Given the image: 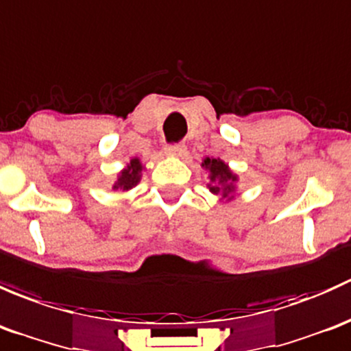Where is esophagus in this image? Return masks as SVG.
I'll return each instance as SVG.
<instances>
[{
	"mask_svg": "<svg viewBox=\"0 0 351 351\" xmlns=\"http://www.w3.org/2000/svg\"><path fill=\"white\" fill-rule=\"evenodd\" d=\"M186 145L184 143H176V145H169L167 149H165V154L171 155V157H184L186 155Z\"/></svg>",
	"mask_w": 351,
	"mask_h": 351,
	"instance_id": "34e87169",
	"label": "esophagus"
}]
</instances>
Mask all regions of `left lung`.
<instances>
[{"instance_id":"obj_1","label":"left lung","mask_w":351,"mask_h":351,"mask_svg":"<svg viewBox=\"0 0 351 351\" xmlns=\"http://www.w3.org/2000/svg\"><path fill=\"white\" fill-rule=\"evenodd\" d=\"M201 167L208 172L209 193L219 197V201H233L238 191V174H234L221 158L206 157L202 158Z\"/></svg>"}]
</instances>
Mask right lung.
<instances>
[{
	"label": "right lung",
	"mask_w": 351,
	"mask_h": 351,
	"mask_svg": "<svg viewBox=\"0 0 351 351\" xmlns=\"http://www.w3.org/2000/svg\"><path fill=\"white\" fill-rule=\"evenodd\" d=\"M145 171V164H142L138 157H133L125 167L118 172L117 180L113 182V191H130L142 180V174Z\"/></svg>",
	"instance_id": "1"
}]
</instances>
